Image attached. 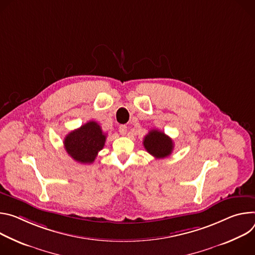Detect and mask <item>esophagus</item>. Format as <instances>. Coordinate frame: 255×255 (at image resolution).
Wrapping results in <instances>:
<instances>
[{"mask_svg": "<svg viewBox=\"0 0 255 255\" xmlns=\"http://www.w3.org/2000/svg\"><path fill=\"white\" fill-rule=\"evenodd\" d=\"M127 130H128V127H127V126L123 125V126L120 127V132H121V134L125 135V134L127 133Z\"/></svg>", "mask_w": 255, "mask_h": 255, "instance_id": "1", "label": "esophagus"}]
</instances>
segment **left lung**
I'll use <instances>...</instances> for the list:
<instances>
[{
    "label": "left lung",
    "mask_w": 255,
    "mask_h": 255,
    "mask_svg": "<svg viewBox=\"0 0 255 255\" xmlns=\"http://www.w3.org/2000/svg\"><path fill=\"white\" fill-rule=\"evenodd\" d=\"M144 147L156 159H163L171 155L174 144L171 137L163 131L152 129L144 138Z\"/></svg>",
    "instance_id": "obj_1"
}]
</instances>
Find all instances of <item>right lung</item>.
Segmentation results:
<instances>
[{
	"mask_svg": "<svg viewBox=\"0 0 255 255\" xmlns=\"http://www.w3.org/2000/svg\"><path fill=\"white\" fill-rule=\"evenodd\" d=\"M106 134L96 122H88L72 130L64 139L67 153L77 162L91 164L104 147Z\"/></svg>",
	"mask_w": 255,
	"mask_h": 255,
	"instance_id": "right-lung-1",
	"label": "right lung"
}]
</instances>
